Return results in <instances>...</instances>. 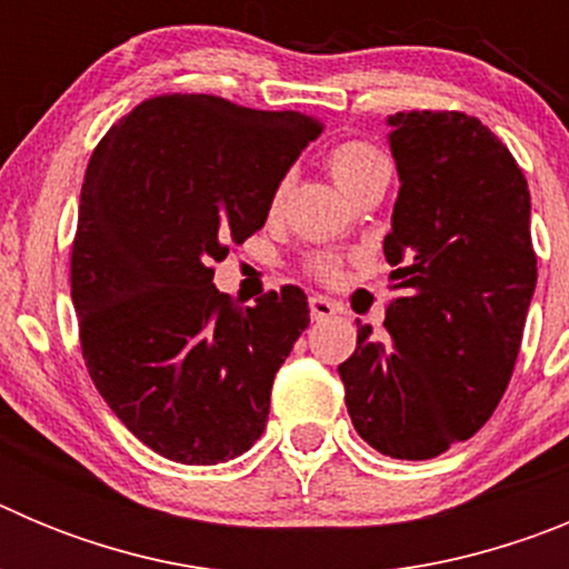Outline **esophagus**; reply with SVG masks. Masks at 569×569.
Masks as SVG:
<instances>
[{
	"label": "esophagus",
	"instance_id": "obj_1",
	"mask_svg": "<svg viewBox=\"0 0 569 569\" xmlns=\"http://www.w3.org/2000/svg\"><path fill=\"white\" fill-rule=\"evenodd\" d=\"M336 310H339V305H333V301L325 299V296H319V293L310 296V316H313L316 321L330 319V316H333Z\"/></svg>",
	"mask_w": 569,
	"mask_h": 569
}]
</instances>
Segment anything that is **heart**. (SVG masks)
<instances>
[{"instance_id":"1","label":"heart","mask_w":569,"mask_h":569,"mask_svg":"<svg viewBox=\"0 0 569 569\" xmlns=\"http://www.w3.org/2000/svg\"><path fill=\"white\" fill-rule=\"evenodd\" d=\"M385 164L387 162L385 156H381V150L370 142H361V139H345V142H339L328 153L330 173H333V179L347 190V193H350L367 173H373V170L385 168ZM284 184H288L284 179L276 182L273 193H270V208L273 210L279 208L281 199H284ZM339 268L341 261L336 259V256H313V259L308 261V270L313 276H319L321 281H333L336 276H339Z\"/></svg>"}]
</instances>
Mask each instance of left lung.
I'll list each match as a JSON object with an SVG mask.
<instances>
[{
  "mask_svg": "<svg viewBox=\"0 0 569 569\" xmlns=\"http://www.w3.org/2000/svg\"><path fill=\"white\" fill-rule=\"evenodd\" d=\"M387 124L401 182L385 236L390 341L359 328L339 376L356 433L425 461L481 430L510 385L536 290L530 190L476 116L401 110Z\"/></svg>",
  "mask_w": 569,
  "mask_h": 569,
  "instance_id": "obj_1",
  "label": "left lung"
}]
</instances>
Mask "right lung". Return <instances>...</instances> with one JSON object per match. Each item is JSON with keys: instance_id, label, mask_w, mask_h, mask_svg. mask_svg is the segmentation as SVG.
Returning a JSON list of instances; mask_svg holds the SVG:
<instances>
[{"instance_id": "add662e5", "label": "right lung", "mask_w": 569, "mask_h": 569, "mask_svg": "<svg viewBox=\"0 0 569 569\" xmlns=\"http://www.w3.org/2000/svg\"><path fill=\"white\" fill-rule=\"evenodd\" d=\"M319 133L299 110L164 93L90 156L70 250L82 359L116 419L164 459L219 465L268 425L308 296L284 284L241 308L213 264L261 230L276 182Z\"/></svg>"}]
</instances>
